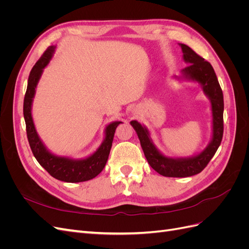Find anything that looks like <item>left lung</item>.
Instances as JSON below:
<instances>
[{
    "label": "left lung",
    "mask_w": 249,
    "mask_h": 249,
    "mask_svg": "<svg viewBox=\"0 0 249 249\" xmlns=\"http://www.w3.org/2000/svg\"><path fill=\"white\" fill-rule=\"evenodd\" d=\"M183 51V59L187 67L182 70L178 80L197 82L203 93L211 102L212 110V138L207 147L197 155L186 158H170L164 156L154 144L153 139L145 125L137 120H132L131 125L136 131L140 144L148 164L154 170L163 177L186 178L201 172L219 147L223 136V93L217 80L214 69L205 59L198 56L191 48L179 43Z\"/></svg>",
    "instance_id": "left-lung-1"
}]
</instances>
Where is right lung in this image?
Here are the masks:
<instances>
[{"mask_svg": "<svg viewBox=\"0 0 249 249\" xmlns=\"http://www.w3.org/2000/svg\"><path fill=\"white\" fill-rule=\"evenodd\" d=\"M55 49L56 47L52 46L43 53L41 58L33 66L28 79L27 91L24 100V118L26 122L28 141L36 160L53 178L66 183L85 182V180L95 178L104 169L110 154L116 127L123 123H110L105 129V138L102 144L92 155L87 158L71 159V158L57 156L50 152L36 131L32 117V104L43 69L50 63L55 53Z\"/></svg>", "mask_w": 249, "mask_h": 249, "instance_id": "right-lung-1", "label": "right lung"}]
</instances>
